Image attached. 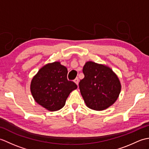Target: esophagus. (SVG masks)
<instances>
[{"label": "esophagus", "mask_w": 149, "mask_h": 149, "mask_svg": "<svg viewBox=\"0 0 149 149\" xmlns=\"http://www.w3.org/2000/svg\"><path fill=\"white\" fill-rule=\"evenodd\" d=\"M74 82H75V83H76L77 85H78V84H79V78H78V77L75 78V79H74Z\"/></svg>", "instance_id": "34e87169"}]
</instances>
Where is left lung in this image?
Returning <instances> with one entry per match:
<instances>
[{
    "instance_id": "obj_1",
    "label": "left lung",
    "mask_w": 149,
    "mask_h": 149,
    "mask_svg": "<svg viewBox=\"0 0 149 149\" xmlns=\"http://www.w3.org/2000/svg\"><path fill=\"white\" fill-rule=\"evenodd\" d=\"M84 77L79 84L86 106L102 111L115 103L121 90L116 75L110 68L92 61L86 62L83 69Z\"/></svg>"
}]
</instances>
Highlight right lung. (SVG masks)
<instances>
[{
    "label": "right lung",
    "instance_id": "add662e5",
    "mask_svg": "<svg viewBox=\"0 0 149 149\" xmlns=\"http://www.w3.org/2000/svg\"><path fill=\"white\" fill-rule=\"evenodd\" d=\"M68 70L59 62L45 65L33 77L31 91L36 102L50 111L65 106L72 91L77 88L74 82L67 79Z\"/></svg>",
    "mask_w": 149,
    "mask_h": 149
}]
</instances>
